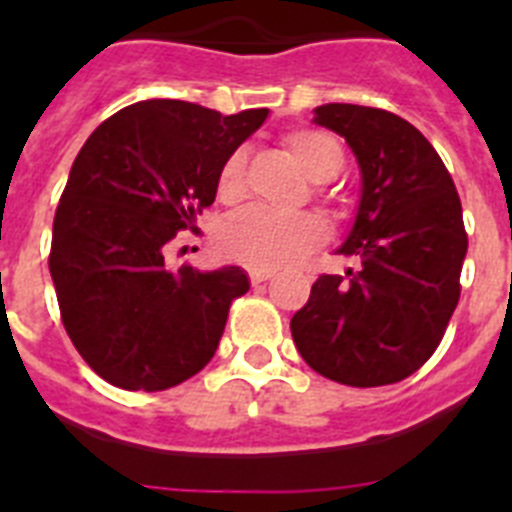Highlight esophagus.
<instances>
[{
  "label": "esophagus",
  "mask_w": 512,
  "mask_h": 512,
  "mask_svg": "<svg viewBox=\"0 0 512 512\" xmlns=\"http://www.w3.org/2000/svg\"><path fill=\"white\" fill-rule=\"evenodd\" d=\"M248 277H251L253 284H264L266 279L274 277V271H271V269H251V274H248Z\"/></svg>",
  "instance_id": "34e87169"
}]
</instances>
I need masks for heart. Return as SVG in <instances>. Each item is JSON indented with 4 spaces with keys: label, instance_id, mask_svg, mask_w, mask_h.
I'll use <instances>...</instances> for the list:
<instances>
[{
    "label": "heart",
    "instance_id": "b5f03b06",
    "mask_svg": "<svg viewBox=\"0 0 512 512\" xmlns=\"http://www.w3.org/2000/svg\"><path fill=\"white\" fill-rule=\"evenodd\" d=\"M297 169L312 184L333 182L343 169V148L333 135L323 130H295L284 140ZM243 158L241 151L230 153L217 171V197L235 202L243 194ZM325 228L312 215H271L251 207L228 217L217 233V243L225 256L251 266V269H284L318 248Z\"/></svg>",
    "mask_w": 512,
    "mask_h": 512
}]
</instances>
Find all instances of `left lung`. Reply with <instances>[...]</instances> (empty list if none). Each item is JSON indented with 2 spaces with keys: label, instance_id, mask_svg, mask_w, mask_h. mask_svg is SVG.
<instances>
[{
  "label": "left lung",
  "instance_id": "left-lung-1",
  "mask_svg": "<svg viewBox=\"0 0 512 512\" xmlns=\"http://www.w3.org/2000/svg\"><path fill=\"white\" fill-rule=\"evenodd\" d=\"M312 122L341 135L361 174L356 217L336 253L346 277L323 274L289 323L302 359L351 387L418 372L459 302L467 256L461 202L436 148L408 120L377 107L323 104Z\"/></svg>",
  "mask_w": 512,
  "mask_h": 512
}]
</instances>
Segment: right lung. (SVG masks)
Here are the masks:
<instances>
[{
  "instance_id": "add662e5",
  "label": "right lung",
  "mask_w": 512,
  "mask_h": 512,
  "mask_svg": "<svg viewBox=\"0 0 512 512\" xmlns=\"http://www.w3.org/2000/svg\"><path fill=\"white\" fill-rule=\"evenodd\" d=\"M269 110L220 115L146 99L104 120L81 146L53 220L51 277L81 359L122 390L158 392L215 356L241 266H166L176 230L215 202L217 171Z\"/></svg>"
}]
</instances>
